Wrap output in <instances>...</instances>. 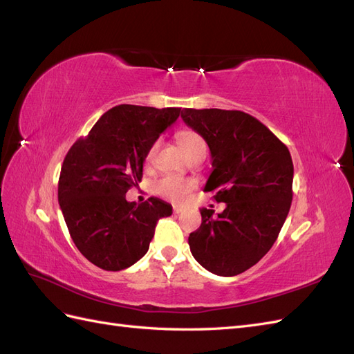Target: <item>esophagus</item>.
<instances>
[{
  "label": "esophagus",
  "instance_id": "esophagus-1",
  "mask_svg": "<svg viewBox=\"0 0 354 354\" xmlns=\"http://www.w3.org/2000/svg\"><path fill=\"white\" fill-rule=\"evenodd\" d=\"M173 211H174V214H180V212H183V211H185V208H183V207H180V205H174Z\"/></svg>",
  "mask_w": 354,
  "mask_h": 354
}]
</instances>
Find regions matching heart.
Wrapping results in <instances>:
<instances>
[{
    "instance_id": "1",
    "label": "heart",
    "mask_w": 354,
    "mask_h": 354,
    "mask_svg": "<svg viewBox=\"0 0 354 354\" xmlns=\"http://www.w3.org/2000/svg\"><path fill=\"white\" fill-rule=\"evenodd\" d=\"M177 140H178L181 149H183L189 158L194 156L198 152H202V151L207 152L205 140H203L202 136L198 134L196 131H192V130L180 131L177 134ZM158 146H159V143L155 142L151 147H149V151L146 152V156H145L146 165H151L153 162ZM194 187H195L194 180L178 177V176H171V174L159 177L153 183L155 194L165 198V199H171V201L183 199Z\"/></svg>"
}]
</instances>
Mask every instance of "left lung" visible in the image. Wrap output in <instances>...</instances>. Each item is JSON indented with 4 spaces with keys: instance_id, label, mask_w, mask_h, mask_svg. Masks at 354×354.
<instances>
[{
    "instance_id": "obj_1",
    "label": "left lung",
    "mask_w": 354,
    "mask_h": 354,
    "mask_svg": "<svg viewBox=\"0 0 354 354\" xmlns=\"http://www.w3.org/2000/svg\"><path fill=\"white\" fill-rule=\"evenodd\" d=\"M181 118L207 142L212 173L203 192L226 203L201 209L190 233L195 260L218 276H236L269 252L292 201L294 165L288 147L269 128L241 111L183 109Z\"/></svg>"
}]
</instances>
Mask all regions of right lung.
Returning a JSON list of instances; mask_svg holds the SVG:
<instances>
[{"label":"right lung","instance_id":"1","mask_svg":"<svg viewBox=\"0 0 354 354\" xmlns=\"http://www.w3.org/2000/svg\"><path fill=\"white\" fill-rule=\"evenodd\" d=\"M180 113L181 108L115 106L63 160L60 209L73 243L100 269L118 272L137 263L149 250L158 220L173 214L162 199L136 203L125 194L140 183L146 152Z\"/></svg>","mask_w":354,"mask_h":354}]
</instances>
